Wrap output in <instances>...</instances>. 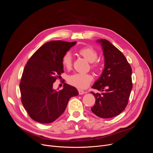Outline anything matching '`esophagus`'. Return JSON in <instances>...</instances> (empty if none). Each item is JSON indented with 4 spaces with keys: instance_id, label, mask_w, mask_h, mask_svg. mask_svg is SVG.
Here are the masks:
<instances>
[{
    "instance_id": "esophagus-1",
    "label": "esophagus",
    "mask_w": 153,
    "mask_h": 153,
    "mask_svg": "<svg viewBox=\"0 0 153 153\" xmlns=\"http://www.w3.org/2000/svg\"><path fill=\"white\" fill-rule=\"evenodd\" d=\"M78 92H79V95H82V94H84L85 93V92L84 91L81 90V89H78Z\"/></svg>"
}]
</instances>
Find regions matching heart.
<instances>
[{
	"label": "heart",
	"instance_id": "b5f03b06",
	"mask_svg": "<svg viewBox=\"0 0 153 153\" xmlns=\"http://www.w3.org/2000/svg\"><path fill=\"white\" fill-rule=\"evenodd\" d=\"M79 54L82 56L87 60L91 62V68L97 69L99 68V62L96 60L98 57V53L94 48L91 46H85L80 48L78 50ZM62 66L69 70L72 66V58L69 53L64 54L61 59ZM93 80V76L91 74L76 73L69 76L68 78V82L69 84L73 85L78 89H85L90 85Z\"/></svg>",
	"mask_w": 153,
	"mask_h": 153
}]
</instances>
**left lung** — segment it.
Masks as SVG:
<instances>
[{
    "mask_svg": "<svg viewBox=\"0 0 153 153\" xmlns=\"http://www.w3.org/2000/svg\"><path fill=\"white\" fill-rule=\"evenodd\" d=\"M102 45L105 68L92 88L101 93H91L95 98L93 113L103 118L115 117L126 108L133 87L132 69L123 54L105 39Z\"/></svg>",
    "mask_w": 153,
    "mask_h": 153,
    "instance_id": "8db88e82",
    "label": "left lung"
}]
</instances>
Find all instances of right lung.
<instances>
[{"label": "right lung", "instance_id": "add662e5", "mask_svg": "<svg viewBox=\"0 0 153 153\" xmlns=\"http://www.w3.org/2000/svg\"><path fill=\"white\" fill-rule=\"evenodd\" d=\"M76 43L59 40L47 42L31 56L24 68L20 83L21 101L35 121L54 122L65 110L70 98L79 94L76 87L66 83L62 90L53 89V83L64 72L62 56Z\"/></svg>", "mask_w": 153, "mask_h": 153}]
</instances>
